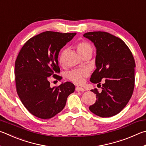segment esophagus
Returning <instances> with one entry per match:
<instances>
[{
    "label": "esophagus",
    "mask_w": 146,
    "mask_h": 146,
    "mask_svg": "<svg viewBox=\"0 0 146 146\" xmlns=\"http://www.w3.org/2000/svg\"><path fill=\"white\" fill-rule=\"evenodd\" d=\"M75 91L76 92H84L85 91V89L82 87H76L75 88Z\"/></svg>",
    "instance_id": "1"
}]
</instances>
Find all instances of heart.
Here are the masks:
<instances>
[{
    "instance_id": "heart-1",
    "label": "heart",
    "mask_w": 146,
    "mask_h": 146,
    "mask_svg": "<svg viewBox=\"0 0 146 146\" xmlns=\"http://www.w3.org/2000/svg\"><path fill=\"white\" fill-rule=\"evenodd\" d=\"M76 49L79 53V54L82 56L85 54H92V47L91 44L89 42L84 40H81L77 42L76 43ZM66 49L63 48L60 52L58 57V60L60 64H62L64 63V57L66 54ZM89 75V70L87 68H80L75 69L72 71H70L68 73V78L71 81L76 84H82L87 76Z\"/></svg>"
}]
</instances>
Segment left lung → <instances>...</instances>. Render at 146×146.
<instances>
[{
	"label": "left lung",
	"instance_id": "1",
	"mask_svg": "<svg viewBox=\"0 0 146 146\" xmlns=\"http://www.w3.org/2000/svg\"><path fill=\"white\" fill-rule=\"evenodd\" d=\"M84 36L96 48V69L90 81L100 85L102 80H105L102 92L97 89L91 90L97 99L89 110L100 117H112L126 107L133 94L135 68L133 56L122 39L110 33L89 32Z\"/></svg>",
	"mask_w": 146,
	"mask_h": 146
}]
</instances>
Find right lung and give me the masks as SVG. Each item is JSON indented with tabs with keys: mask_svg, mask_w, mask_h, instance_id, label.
Returning <instances> with one entry per match:
<instances>
[{
	"mask_svg": "<svg viewBox=\"0 0 146 146\" xmlns=\"http://www.w3.org/2000/svg\"><path fill=\"white\" fill-rule=\"evenodd\" d=\"M76 33L46 31L29 39L20 50L15 61V82L17 94L23 105L36 117L50 119L64 108L69 95L75 91L70 82L50 87L53 76H61L58 55L60 49Z\"/></svg>",
	"mask_w": 146,
	"mask_h": 146,
	"instance_id": "right-lung-1",
	"label": "right lung"
}]
</instances>
